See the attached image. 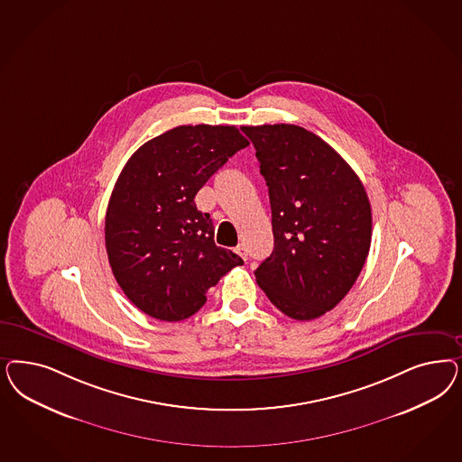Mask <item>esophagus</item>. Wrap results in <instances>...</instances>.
Instances as JSON below:
<instances>
[{"mask_svg":"<svg viewBox=\"0 0 462 462\" xmlns=\"http://www.w3.org/2000/svg\"><path fill=\"white\" fill-rule=\"evenodd\" d=\"M236 254L243 258V260H246V248L243 246V245H239V246H236Z\"/></svg>","mask_w":462,"mask_h":462,"instance_id":"1","label":"esophagus"}]
</instances>
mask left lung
I'll use <instances>...</instances> for the list:
<instances>
[{"instance_id": "8db88e82", "label": "left lung", "mask_w": 462, "mask_h": 462, "mask_svg": "<svg viewBox=\"0 0 462 462\" xmlns=\"http://www.w3.org/2000/svg\"><path fill=\"white\" fill-rule=\"evenodd\" d=\"M267 181L273 252L254 270L270 302L298 321L333 310L365 263L369 197L321 137L292 124L245 125Z\"/></svg>"}]
</instances>
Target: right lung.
I'll return each instance as SVG.
<instances>
[{"label":"right lung","mask_w":462,"mask_h":462,"mask_svg":"<svg viewBox=\"0 0 462 462\" xmlns=\"http://www.w3.org/2000/svg\"><path fill=\"white\" fill-rule=\"evenodd\" d=\"M250 143L235 125H179L143 144L122 168L105 216L114 277L143 313L181 321L243 260L216 246L214 226L194 199Z\"/></svg>","instance_id":"obj_1"}]
</instances>
